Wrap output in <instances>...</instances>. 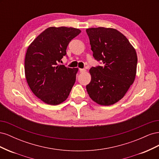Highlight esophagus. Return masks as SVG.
<instances>
[{
    "instance_id": "obj_1",
    "label": "esophagus",
    "mask_w": 159,
    "mask_h": 159,
    "mask_svg": "<svg viewBox=\"0 0 159 159\" xmlns=\"http://www.w3.org/2000/svg\"><path fill=\"white\" fill-rule=\"evenodd\" d=\"M80 71L81 72V73H84V72L86 71V70L85 69H80Z\"/></svg>"
}]
</instances>
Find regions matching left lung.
Instances as JSON below:
<instances>
[{"mask_svg":"<svg viewBox=\"0 0 159 159\" xmlns=\"http://www.w3.org/2000/svg\"><path fill=\"white\" fill-rule=\"evenodd\" d=\"M91 50L103 66L92 67L86 89L90 98L101 105H113L121 100L134 81L137 56L122 33L111 28L86 29Z\"/></svg>","mask_w":159,"mask_h":159,"instance_id":"left-lung-1","label":"left lung"}]
</instances>
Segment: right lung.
Masks as SVG:
<instances>
[{"mask_svg": "<svg viewBox=\"0 0 159 159\" xmlns=\"http://www.w3.org/2000/svg\"><path fill=\"white\" fill-rule=\"evenodd\" d=\"M81 30L71 27H49L28 46L25 71L33 93L45 103L56 105L69 96L75 82L78 68L58 64L70 42Z\"/></svg>", "mask_w": 159, "mask_h": 159, "instance_id": "right-lung-1", "label": "right lung"}]
</instances>
